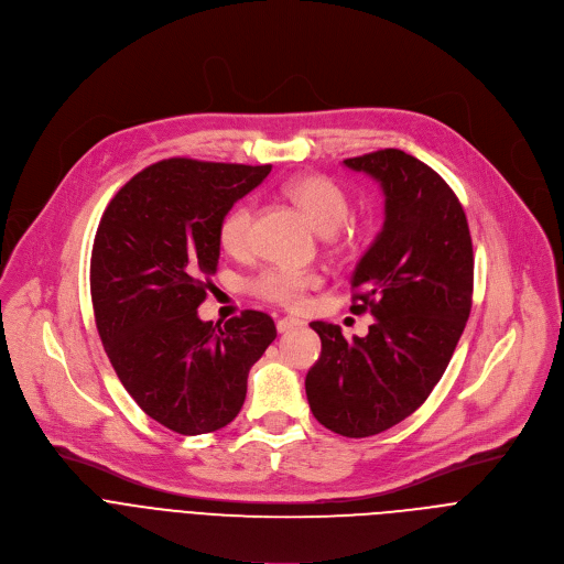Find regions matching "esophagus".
Listing matches in <instances>:
<instances>
[{
  "label": "esophagus",
  "instance_id": "esophagus-1",
  "mask_svg": "<svg viewBox=\"0 0 564 564\" xmlns=\"http://www.w3.org/2000/svg\"><path fill=\"white\" fill-rule=\"evenodd\" d=\"M301 326H303V321H299V318H294V316H283V318L276 321L279 335H288V333H292V330H296V328H301Z\"/></svg>",
  "mask_w": 564,
  "mask_h": 564
}]
</instances>
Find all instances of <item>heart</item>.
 Instances as JSON below:
<instances>
[{"label": "heart", "mask_w": 564, "mask_h": 564, "mask_svg": "<svg viewBox=\"0 0 564 564\" xmlns=\"http://www.w3.org/2000/svg\"><path fill=\"white\" fill-rule=\"evenodd\" d=\"M285 196L312 220L321 234L337 231L350 216L352 203L346 189L328 176L305 174L285 185ZM254 207L240 200L225 212L218 223V243L227 254H246L252 243ZM321 285V276L312 272H294L285 268H268L250 281V290L276 305L296 307L305 294Z\"/></svg>", "instance_id": "1"}]
</instances>
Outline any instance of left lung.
Returning <instances> with one entry per match:
<instances>
[{"instance_id":"1","label":"left lung","mask_w":564,"mask_h":564,"mask_svg":"<svg viewBox=\"0 0 564 564\" xmlns=\"http://www.w3.org/2000/svg\"><path fill=\"white\" fill-rule=\"evenodd\" d=\"M344 165L386 196L383 229L350 279V310L375 324L346 341L339 326L312 321L321 357L305 392L326 429L370 437L413 415L442 379L470 314L473 243L455 192L415 155L379 149Z\"/></svg>"}]
</instances>
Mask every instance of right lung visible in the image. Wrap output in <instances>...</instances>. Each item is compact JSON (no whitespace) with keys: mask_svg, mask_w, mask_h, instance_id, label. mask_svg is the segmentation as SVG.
Listing matches in <instances>:
<instances>
[{"mask_svg":"<svg viewBox=\"0 0 564 564\" xmlns=\"http://www.w3.org/2000/svg\"><path fill=\"white\" fill-rule=\"evenodd\" d=\"M270 172L160 160L111 198L98 225L91 299L105 352L135 404L174 433L227 426L250 368L276 339L265 312L246 310L223 328L198 318L218 268V223Z\"/></svg>","mask_w":564,"mask_h":564,"instance_id":"1","label":"right lung"}]
</instances>
